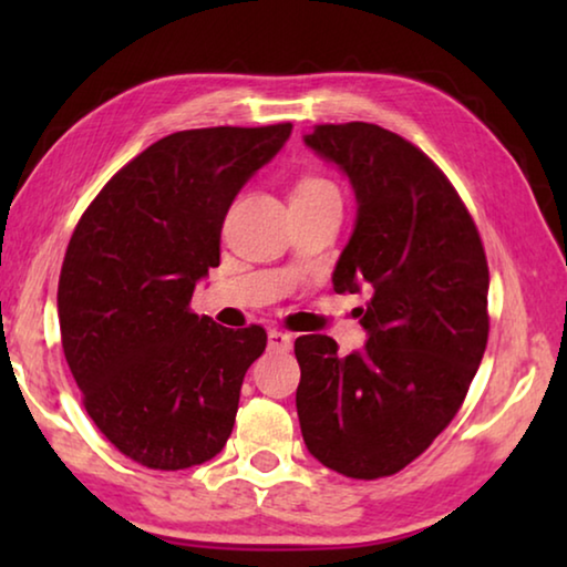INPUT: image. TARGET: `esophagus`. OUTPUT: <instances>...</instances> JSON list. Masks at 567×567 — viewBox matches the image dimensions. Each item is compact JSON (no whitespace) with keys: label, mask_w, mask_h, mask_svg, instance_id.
Returning <instances> with one entry per match:
<instances>
[{"label":"esophagus","mask_w":567,"mask_h":567,"mask_svg":"<svg viewBox=\"0 0 567 567\" xmlns=\"http://www.w3.org/2000/svg\"><path fill=\"white\" fill-rule=\"evenodd\" d=\"M267 342H270L272 350L287 352V350H290V344H292V338L282 330H270V332H267Z\"/></svg>","instance_id":"obj_1"}]
</instances>
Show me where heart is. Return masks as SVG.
<instances>
[{"mask_svg": "<svg viewBox=\"0 0 567 567\" xmlns=\"http://www.w3.org/2000/svg\"><path fill=\"white\" fill-rule=\"evenodd\" d=\"M324 192H338V189L332 187V182L322 177H305L300 179V185L295 187L292 197H312V195H324Z\"/></svg>", "mask_w": 567, "mask_h": 567, "instance_id": "heart-1", "label": "heart"}]
</instances>
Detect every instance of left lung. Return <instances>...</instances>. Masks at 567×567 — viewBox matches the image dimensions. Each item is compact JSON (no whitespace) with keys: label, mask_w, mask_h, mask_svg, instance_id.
Masks as SVG:
<instances>
[{"label":"left lung","mask_w":567,"mask_h":567,"mask_svg":"<svg viewBox=\"0 0 567 567\" xmlns=\"http://www.w3.org/2000/svg\"><path fill=\"white\" fill-rule=\"evenodd\" d=\"M305 145L338 165L358 219L332 272L334 292L372 297L362 352L328 334L295 340L297 417L312 457L375 480L425 453L463 405L487 330L485 249L473 217L425 152L378 124H318Z\"/></svg>","instance_id":"8db88e82"}]
</instances>
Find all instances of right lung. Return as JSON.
<instances>
[{"mask_svg":"<svg viewBox=\"0 0 567 567\" xmlns=\"http://www.w3.org/2000/svg\"><path fill=\"white\" fill-rule=\"evenodd\" d=\"M290 132L282 122L167 134L124 165L74 227L56 290L64 358L87 415L134 463L203 465L233 433L267 332L223 328L189 302L219 265L237 192Z\"/></svg>","mask_w":567,"mask_h":567,"instance_id":"add662e5","label":"right lung"}]
</instances>
